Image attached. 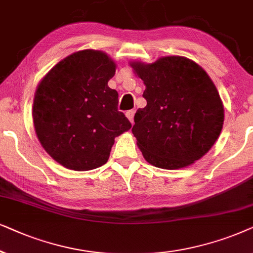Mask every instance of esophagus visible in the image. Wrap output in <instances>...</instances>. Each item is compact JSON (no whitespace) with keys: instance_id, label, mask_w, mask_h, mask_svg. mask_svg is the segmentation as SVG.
Returning <instances> with one entry per match:
<instances>
[{"instance_id":"1","label":"esophagus","mask_w":253,"mask_h":253,"mask_svg":"<svg viewBox=\"0 0 253 253\" xmlns=\"http://www.w3.org/2000/svg\"><path fill=\"white\" fill-rule=\"evenodd\" d=\"M134 114H135V111H134V110H129V111H127V112H126V117L128 118V120L132 124L134 123Z\"/></svg>"}]
</instances>
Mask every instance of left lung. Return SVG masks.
<instances>
[{"instance_id": "obj_1", "label": "left lung", "mask_w": 253, "mask_h": 253, "mask_svg": "<svg viewBox=\"0 0 253 253\" xmlns=\"http://www.w3.org/2000/svg\"><path fill=\"white\" fill-rule=\"evenodd\" d=\"M130 66L146 85L147 105L136 111L132 128L146 161L173 170L200 160L220 136L224 121L211 77L184 56Z\"/></svg>"}]
</instances>
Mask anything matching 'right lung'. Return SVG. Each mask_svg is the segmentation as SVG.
Listing matches in <instances>:
<instances>
[{"label": "right lung", "instance_id": "obj_1", "mask_svg": "<svg viewBox=\"0 0 253 253\" xmlns=\"http://www.w3.org/2000/svg\"><path fill=\"white\" fill-rule=\"evenodd\" d=\"M116 63L100 50L84 49L56 63L40 81L33 100L38 139L67 169L105 164L114 139L132 125L118 111V92L107 85Z\"/></svg>", "mask_w": 253, "mask_h": 253}]
</instances>
